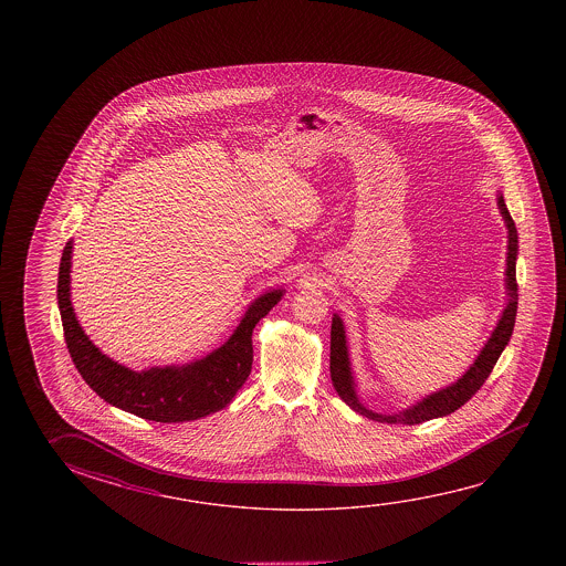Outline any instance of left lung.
Here are the masks:
<instances>
[{
    "label": "left lung",
    "instance_id": "1",
    "mask_svg": "<svg viewBox=\"0 0 566 566\" xmlns=\"http://www.w3.org/2000/svg\"><path fill=\"white\" fill-rule=\"evenodd\" d=\"M497 207H500L501 217L507 227V260H505V294H507V304L501 312L497 324L493 327L488 342L483 343L482 352L478 353L475 361L470 365V369L463 373L460 379L454 380L452 385L442 387V389L430 392L427 397L417 400L415 405L402 408L399 412H375L371 408L365 407L359 395H357V382L353 377L352 359H349V347H347V335H345V325L339 315L332 317V355H329V371H332V382H334L337 395L342 397L347 407H352L355 412L363 417L371 418L377 422H387V424H420L432 418L448 417L454 410L465 405L472 399L478 390L482 389L483 382L490 377L493 365L500 359L501 353L507 347L513 325H515V315H517V279H515V264H517V252H520V237L517 229L511 219L507 205L503 201V195H497Z\"/></svg>",
    "mask_w": 566,
    "mask_h": 566
}]
</instances>
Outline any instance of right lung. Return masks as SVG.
I'll return each mask as SVG.
<instances>
[{
    "instance_id": "obj_1",
    "label": "right lung",
    "mask_w": 566,
    "mask_h": 566,
    "mask_svg": "<svg viewBox=\"0 0 566 566\" xmlns=\"http://www.w3.org/2000/svg\"><path fill=\"white\" fill-rule=\"evenodd\" d=\"M73 241L66 242L56 300L66 347L86 385L112 407L154 422H189L227 407L249 379L252 367V329L279 304L286 290H269L252 302L231 337L201 359L186 365L149 367L134 371L104 355L84 334L71 302Z\"/></svg>"
}]
</instances>
